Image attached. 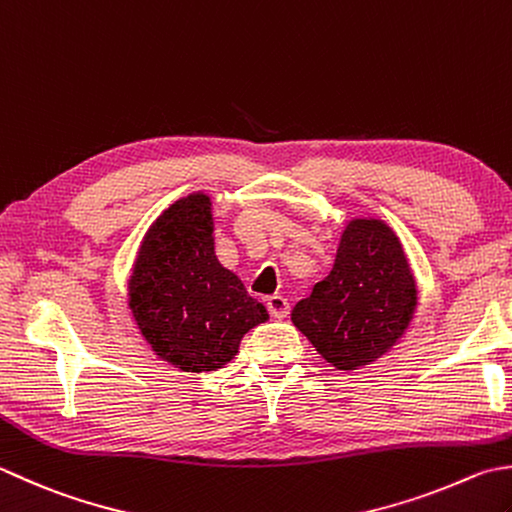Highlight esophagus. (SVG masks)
Returning <instances> with one entry per match:
<instances>
[{"label": "esophagus", "mask_w": 512, "mask_h": 512, "mask_svg": "<svg viewBox=\"0 0 512 512\" xmlns=\"http://www.w3.org/2000/svg\"><path fill=\"white\" fill-rule=\"evenodd\" d=\"M266 308H268V313L273 315L275 319H284L288 315L290 304H288V299L282 297V295H270L266 299Z\"/></svg>", "instance_id": "34e87169"}]
</instances>
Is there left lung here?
<instances>
[{
	"mask_svg": "<svg viewBox=\"0 0 512 512\" xmlns=\"http://www.w3.org/2000/svg\"><path fill=\"white\" fill-rule=\"evenodd\" d=\"M417 306L402 242L382 219H353L333 270L293 308V324L328 364L357 370L404 335Z\"/></svg>",
	"mask_w": 512,
	"mask_h": 512,
	"instance_id": "1",
	"label": "left lung"
}]
</instances>
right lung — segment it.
Here are the masks:
<instances>
[{"instance_id":"1","label":"right lung","mask_w":512,"mask_h":512,"mask_svg":"<svg viewBox=\"0 0 512 512\" xmlns=\"http://www.w3.org/2000/svg\"><path fill=\"white\" fill-rule=\"evenodd\" d=\"M128 306L150 348L186 373L222 368L268 319L242 279L217 262L213 202L204 193L179 199L148 228Z\"/></svg>"}]
</instances>
